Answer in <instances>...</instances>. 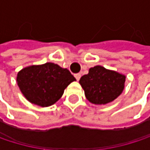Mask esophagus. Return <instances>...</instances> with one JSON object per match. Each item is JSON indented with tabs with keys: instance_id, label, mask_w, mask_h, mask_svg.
Returning <instances> with one entry per match:
<instances>
[{
	"instance_id": "34e87169",
	"label": "esophagus",
	"mask_w": 150,
	"mask_h": 150,
	"mask_svg": "<svg viewBox=\"0 0 150 150\" xmlns=\"http://www.w3.org/2000/svg\"><path fill=\"white\" fill-rule=\"evenodd\" d=\"M75 77L77 81H79V80H80V78H81V74H75Z\"/></svg>"
}]
</instances>
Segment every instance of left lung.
I'll return each instance as SVG.
<instances>
[{
    "instance_id": "8db88e82",
    "label": "left lung",
    "mask_w": 150,
    "mask_h": 150,
    "mask_svg": "<svg viewBox=\"0 0 150 150\" xmlns=\"http://www.w3.org/2000/svg\"><path fill=\"white\" fill-rule=\"evenodd\" d=\"M126 76L97 65L81 77L79 83L86 98L93 104L105 105L115 100L123 91Z\"/></svg>"
}]
</instances>
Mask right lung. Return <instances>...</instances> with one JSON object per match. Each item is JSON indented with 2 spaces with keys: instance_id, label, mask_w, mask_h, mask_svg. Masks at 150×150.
<instances>
[{
  "instance_id": "add662e5",
  "label": "right lung",
  "mask_w": 150,
  "mask_h": 150,
  "mask_svg": "<svg viewBox=\"0 0 150 150\" xmlns=\"http://www.w3.org/2000/svg\"><path fill=\"white\" fill-rule=\"evenodd\" d=\"M75 81L69 69L53 62L26 67L16 76L17 85L24 97L32 104L43 108L54 104Z\"/></svg>"
}]
</instances>
